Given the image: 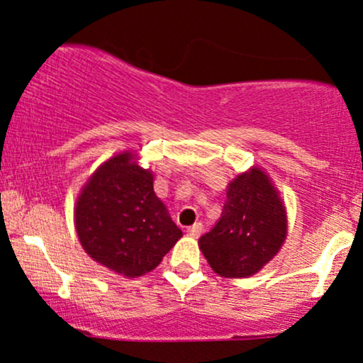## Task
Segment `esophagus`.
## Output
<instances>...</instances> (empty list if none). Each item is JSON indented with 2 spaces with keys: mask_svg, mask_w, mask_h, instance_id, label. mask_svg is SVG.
<instances>
[{
  "mask_svg": "<svg viewBox=\"0 0 363 363\" xmlns=\"http://www.w3.org/2000/svg\"><path fill=\"white\" fill-rule=\"evenodd\" d=\"M201 232H203V223H199V222L191 225V227L187 228V234L193 237V239H198V237L201 235Z\"/></svg>",
  "mask_w": 363,
  "mask_h": 363,
  "instance_id": "1",
  "label": "esophagus"
}]
</instances>
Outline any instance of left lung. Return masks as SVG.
<instances>
[{"label": "left lung", "instance_id": "8db88e82", "mask_svg": "<svg viewBox=\"0 0 363 363\" xmlns=\"http://www.w3.org/2000/svg\"><path fill=\"white\" fill-rule=\"evenodd\" d=\"M286 232L285 203L272 177L251 167L228 182L222 216L198 244L216 274L249 278L277 256Z\"/></svg>", "mask_w": 363, "mask_h": 363}]
</instances>
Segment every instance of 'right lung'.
Here are the masks:
<instances>
[{
  "instance_id": "add662e5",
  "label": "right lung",
  "mask_w": 363,
  "mask_h": 363,
  "mask_svg": "<svg viewBox=\"0 0 363 363\" xmlns=\"http://www.w3.org/2000/svg\"><path fill=\"white\" fill-rule=\"evenodd\" d=\"M74 228L91 259L126 278L155 269L182 237L153 191V172L131 150L89 177L74 205Z\"/></svg>"
}]
</instances>
